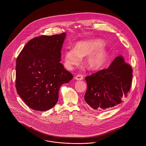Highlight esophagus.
<instances>
[{
  "label": "esophagus",
  "instance_id": "esophagus-1",
  "mask_svg": "<svg viewBox=\"0 0 146 146\" xmlns=\"http://www.w3.org/2000/svg\"><path fill=\"white\" fill-rule=\"evenodd\" d=\"M84 79V76L81 74H78L75 77V79L76 80H81Z\"/></svg>",
  "mask_w": 146,
  "mask_h": 146
}]
</instances>
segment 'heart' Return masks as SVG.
I'll list each match as a JSON object with an SVG mask.
<instances>
[{"label": "heart", "instance_id": "obj_1", "mask_svg": "<svg viewBox=\"0 0 146 146\" xmlns=\"http://www.w3.org/2000/svg\"><path fill=\"white\" fill-rule=\"evenodd\" d=\"M104 41L100 38H94L77 42L74 48H68L64 51V58L67 68L71 69L79 65L81 58L87 56L86 64L93 70L103 66L108 59V52L103 46Z\"/></svg>", "mask_w": 146, "mask_h": 146}]
</instances>
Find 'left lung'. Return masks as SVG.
I'll use <instances>...</instances> for the list:
<instances>
[{"instance_id":"8db88e82","label":"left lung","mask_w":146,"mask_h":146,"mask_svg":"<svg viewBox=\"0 0 146 146\" xmlns=\"http://www.w3.org/2000/svg\"><path fill=\"white\" fill-rule=\"evenodd\" d=\"M132 67L121 56L117 57L106 69L85 78L87 89L84 100L97 111L106 110L121 103L127 97L133 77Z\"/></svg>"}]
</instances>
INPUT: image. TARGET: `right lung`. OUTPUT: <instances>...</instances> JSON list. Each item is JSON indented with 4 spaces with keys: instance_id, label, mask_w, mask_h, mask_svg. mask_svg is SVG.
Segmentation results:
<instances>
[{
    "instance_id": "1",
    "label": "right lung",
    "mask_w": 146,
    "mask_h": 146,
    "mask_svg": "<svg viewBox=\"0 0 146 146\" xmlns=\"http://www.w3.org/2000/svg\"><path fill=\"white\" fill-rule=\"evenodd\" d=\"M66 33L41 35L30 40L17 59L15 87L27 106L48 110L57 103L59 90L73 76L62 63L61 50Z\"/></svg>"
}]
</instances>
